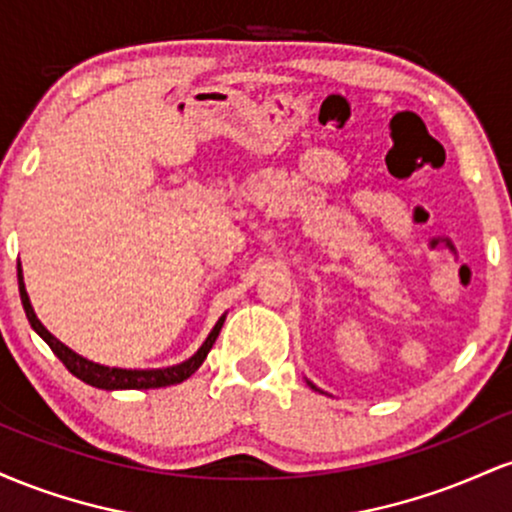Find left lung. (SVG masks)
I'll return each mask as SVG.
<instances>
[{"label": "left lung", "instance_id": "left-lung-1", "mask_svg": "<svg viewBox=\"0 0 512 512\" xmlns=\"http://www.w3.org/2000/svg\"><path fill=\"white\" fill-rule=\"evenodd\" d=\"M308 385H310V387H313V390H317V387H315V385H313V383H308Z\"/></svg>", "mask_w": 512, "mask_h": 512}]
</instances>
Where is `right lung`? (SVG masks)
<instances>
[{
    "label": "right lung",
    "instance_id": "1",
    "mask_svg": "<svg viewBox=\"0 0 512 512\" xmlns=\"http://www.w3.org/2000/svg\"><path fill=\"white\" fill-rule=\"evenodd\" d=\"M19 293H21V303L23 310H26L28 322L40 337L48 342V346L55 351V356L67 366V370L72 375H76L79 380H84L86 385L98 387V390H154V387H168V385H178L182 380L190 378L195 370L202 366L204 358L214 346L216 337H219L223 320L226 315L219 317V322L214 325V330L209 332V337L204 339V344L199 346L197 354L190 356L187 361L178 363V366H170V368H151V370H127V368H110V366H101V363H93L88 358L79 356L76 351L69 349L67 344H62L60 339L52 337V334L45 330L43 322L38 320L35 315L31 301H28V293H26V284H23V274H21V264H19Z\"/></svg>",
    "mask_w": 512,
    "mask_h": 512
}]
</instances>
